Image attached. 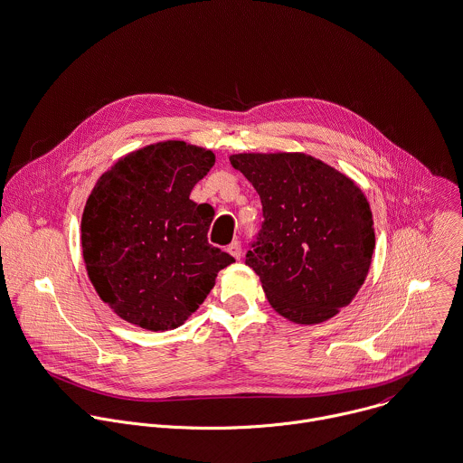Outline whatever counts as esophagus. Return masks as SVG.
Returning <instances> with one entry per match:
<instances>
[{
	"mask_svg": "<svg viewBox=\"0 0 463 463\" xmlns=\"http://www.w3.org/2000/svg\"><path fill=\"white\" fill-rule=\"evenodd\" d=\"M227 252H229L232 258L240 260V258H241V245H240V241H232V243L227 247Z\"/></svg>",
	"mask_w": 463,
	"mask_h": 463,
	"instance_id": "esophagus-1",
	"label": "esophagus"
}]
</instances>
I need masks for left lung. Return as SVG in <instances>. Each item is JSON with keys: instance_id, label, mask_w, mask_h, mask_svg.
Segmentation results:
<instances>
[{"instance_id": "obj_1", "label": "left lung", "mask_w": 463, "mask_h": 463, "mask_svg": "<svg viewBox=\"0 0 463 463\" xmlns=\"http://www.w3.org/2000/svg\"><path fill=\"white\" fill-rule=\"evenodd\" d=\"M229 160L261 198L265 222L245 263L270 307L298 325L337 316L366 281L375 249L361 187L307 153H238Z\"/></svg>"}]
</instances>
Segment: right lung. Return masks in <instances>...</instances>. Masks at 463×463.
<instances>
[{"label":"right lung","mask_w":463,"mask_h":463,"mask_svg":"<svg viewBox=\"0 0 463 463\" xmlns=\"http://www.w3.org/2000/svg\"><path fill=\"white\" fill-rule=\"evenodd\" d=\"M213 165L211 149L164 140L128 153L97 180L80 220L82 258L95 292L120 319L175 330L234 263L207 241L214 209L189 198Z\"/></svg>","instance_id":"obj_1"}]
</instances>
